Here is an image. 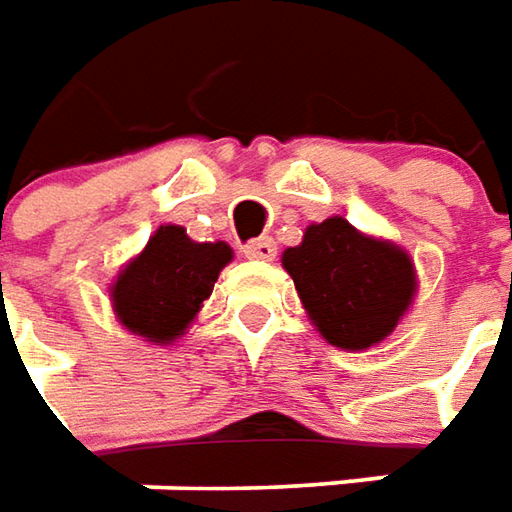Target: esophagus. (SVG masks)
<instances>
[{
    "label": "esophagus",
    "instance_id": "34e87169",
    "mask_svg": "<svg viewBox=\"0 0 512 512\" xmlns=\"http://www.w3.org/2000/svg\"><path fill=\"white\" fill-rule=\"evenodd\" d=\"M243 255L249 257V260H274V255H277V243H274L272 238L249 240V243L243 246Z\"/></svg>",
    "mask_w": 512,
    "mask_h": 512
}]
</instances>
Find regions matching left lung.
Instances as JSON below:
<instances>
[{"instance_id":"1","label":"left lung","mask_w":512,"mask_h":512,"mask_svg":"<svg viewBox=\"0 0 512 512\" xmlns=\"http://www.w3.org/2000/svg\"><path fill=\"white\" fill-rule=\"evenodd\" d=\"M283 266L320 334L348 351L385 340L416 289L411 257L343 218L309 226L303 243L283 252Z\"/></svg>"}]
</instances>
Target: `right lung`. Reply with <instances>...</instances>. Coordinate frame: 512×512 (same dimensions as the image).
I'll return each instance as SVG.
<instances>
[{
    "label": "right lung",
    "mask_w": 512,
    "mask_h": 512,
    "mask_svg": "<svg viewBox=\"0 0 512 512\" xmlns=\"http://www.w3.org/2000/svg\"><path fill=\"white\" fill-rule=\"evenodd\" d=\"M229 260L232 249L226 243H195L181 226H161L115 280L118 320L152 343L175 340L209 300Z\"/></svg>",
    "instance_id": "right-lung-1"
}]
</instances>
